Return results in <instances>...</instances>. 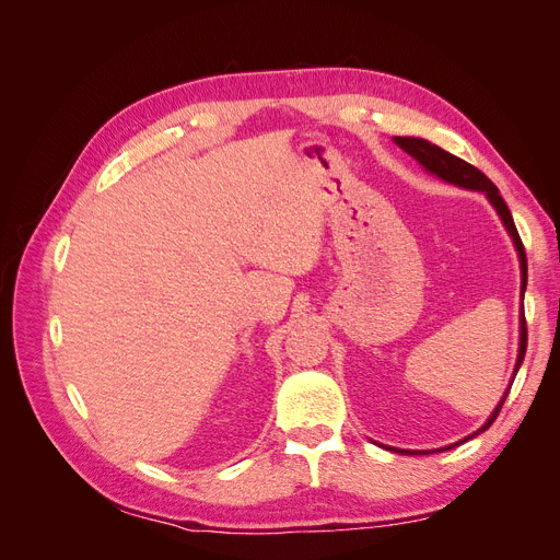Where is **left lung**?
<instances>
[{
  "label": "left lung",
  "instance_id": "left-lung-1",
  "mask_svg": "<svg viewBox=\"0 0 560 560\" xmlns=\"http://www.w3.org/2000/svg\"><path fill=\"white\" fill-rule=\"evenodd\" d=\"M395 142L406 151V154H411L420 165H425L430 173H434L436 177H442V179H446V182H451V184H457V186H465V189H474V191H483L486 196H488V200L493 202V208L498 210V214H500V219L504 222V226H506V231L512 233V238H514V245H516V252H518V259H521V294L525 292V282H528V259H525V249H523V243H521V235H518V231H516V224H514V217H512V212H510V208H506V202H504V198L500 196V191H498V186L490 182L479 167H474L471 163H467V161H463V159H457V156H453V154H448V151H444L442 147H436V144H432V142H428V140H420V138H395ZM525 346H528V327H525V315L521 317V346H518V360H516V369H514V376H516V371H518V366H521V362H523V358H525ZM506 395H510V389H506L504 393V397H502V401L498 404V409L490 413V418L486 420V425L479 430V432H474L471 436H477V434H481L483 430H488L490 425H493V420L498 418V413H500V409H502V404H504V399H506ZM469 439V436H467ZM467 439H463V442H467ZM451 448V446H448ZM448 448H444V451H448ZM397 453H411V451H397ZM416 455H428V451H413Z\"/></svg>",
  "mask_w": 560,
  "mask_h": 560
}]
</instances>
